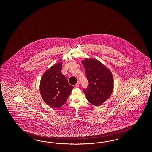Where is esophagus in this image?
I'll return each instance as SVG.
<instances>
[{"instance_id": "34e87169", "label": "esophagus", "mask_w": 152, "mask_h": 152, "mask_svg": "<svg viewBox=\"0 0 152 152\" xmlns=\"http://www.w3.org/2000/svg\"><path fill=\"white\" fill-rule=\"evenodd\" d=\"M79 85H80V82H79V81H77V83L75 85V86L76 88H78V86H79Z\"/></svg>"}]
</instances>
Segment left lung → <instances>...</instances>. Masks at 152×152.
Instances as JSON below:
<instances>
[{
    "mask_svg": "<svg viewBox=\"0 0 152 152\" xmlns=\"http://www.w3.org/2000/svg\"><path fill=\"white\" fill-rule=\"evenodd\" d=\"M86 71L88 85L83 88L88 102L100 106L107 100L113 92L114 80L110 71L99 61L86 58L81 61Z\"/></svg>",
    "mask_w": 152,
    "mask_h": 152,
    "instance_id": "1",
    "label": "left lung"
}]
</instances>
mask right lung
<instances>
[{
  "instance_id": "obj_1",
  "label": "right lung",
  "mask_w": 152,
  "mask_h": 152,
  "mask_svg": "<svg viewBox=\"0 0 152 152\" xmlns=\"http://www.w3.org/2000/svg\"><path fill=\"white\" fill-rule=\"evenodd\" d=\"M62 63L53 65L43 74L40 83V93L46 104L54 108L63 106L74 86L61 73Z\"/></svg>"
}]
</instances>
